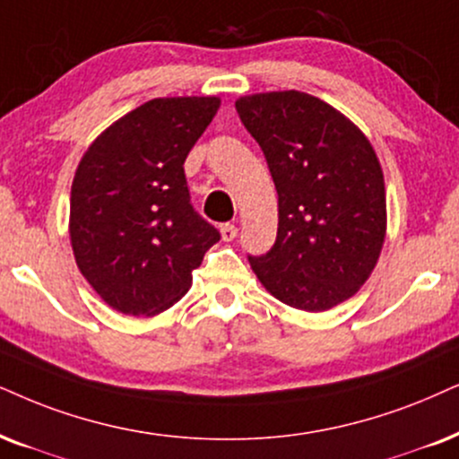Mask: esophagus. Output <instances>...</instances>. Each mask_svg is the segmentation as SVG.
<instances>
[{
	"label": "esophagus",
	"mask_w": 459,
	"mask_h": 459,
	"mask_svg": "<svg viewBox=\"0 0 459 459\" xmlns=\"http://www.w3.org/2000/svg\"><path fill=\"white\" fill-rule=\"evenodd\" d=\"M220 233H222V239L224 241H233L235 237H237V226L230 224V222H226V224L220 226Z\"/></svg>",
	"instance_id": "obj_1"
}]
</instances>
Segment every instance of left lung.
Returning a JSON list of instances; mask_svg holds the SVG:
<instances>
[{
	"label": "left lung",
	"instance_id": "obj_1",
	"mask_svg": "<svg viewBox=\"0 0 459 459\" xmlns=\"http://www.w3.org/2000/svg\"><path fill=\"white\" fill-rule=\"evenodd\" d=\"M258 142L277 190V237L247 256L281 303L326 311L368 280L385 237L384 171L362 131L300 91L260 92L235 103Z\"/></svg>",
	"mask_w": 459,
	"mask_h": 459
}]
</instances>
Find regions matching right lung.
I'll use <instances>...</instances> for the list:
<instances>
[{
	"label": "right lung",
	"mask_w": 459,
	"mask_h": 459,
	"mask_svg": "<svg viewBox=\"0 0 459 459\" xmlns=\"http://www.w3.org/2000/svg\"><path fill=\"white\" fill-rule=\"evenodd\" d=\"M218 108V97L152 100L116 120L80 160L69 203L74 256L112 309H169L220 241L216 226L195 212L184 173Z\"/></svg>",
	"instance_id": "add662e5"
}]
</instances>
